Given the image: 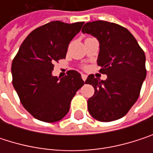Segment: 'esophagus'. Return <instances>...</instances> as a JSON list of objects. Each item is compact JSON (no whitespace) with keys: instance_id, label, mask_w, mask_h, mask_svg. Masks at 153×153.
Instances as JSON below:
<instances>
[{"instance_id":"1","label":"esophagus","mask_w":153,"mask_h":153,"mask_svg":"<svg viewBox=\"0 0 153 153\" xmlns=\"http://www.w3.org/2000/svg\"><path fill=\"white\" fill-rule=\"evenodd\" d=\"M87 77H88V76H87L86 74H81V78H82V79H83L84 81H85V80L87 79Z\"/></svg>"}]
</instances>
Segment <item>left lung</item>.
I'll return each mask as SVG.
<instances>
[{"label":"left lung","instance_id":"left-lung-1","mask_svg":"<svg viewBox=\"0 0 153 153\" xmlns=\"http://www.w3.org/2000/svg\"><path fill=\"white\" fill-rule=\"evenodd\" d=\"M81 32L95 36L100 43L97 65L105 80L88 75L85 83L95 88L88 100L91 116L99 121H112L125 116L140 95L146 77L145 55L135 37L125 27L97 20L84 25Z\"/></svg>","mask_w":153,"mask_h":153}]
</instances>
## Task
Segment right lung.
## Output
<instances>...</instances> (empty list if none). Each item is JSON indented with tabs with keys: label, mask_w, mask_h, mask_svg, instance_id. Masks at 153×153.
<instances>
[{
	"label": "right lung",
	"mask_w": 153,
	"mask_h": 153,
	"mask_svg": "<svg viewBox=\"0 0 153 153\" xmlns=\"http://www.w3.org/2000/svg\"><path fill=\"white\" fill-rule=\"evenodd\" d=\"M84 22L51 21L25 38L12 61V83L25 109L44 122L62 120L76 92L84 85L74 70L58 79L52 76L54 63L65 58L70 42Z\"/></svg>",
	"instance_id": "add662e5"
}]
</instances>
